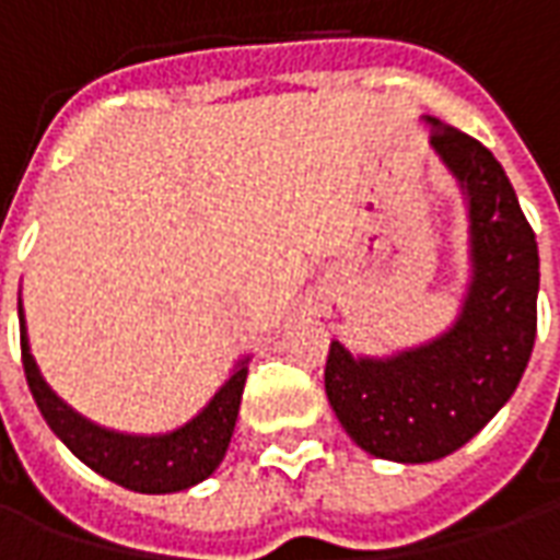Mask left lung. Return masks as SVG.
Here are the masks:
<instances>
[{
	"instance_id": "1",
	"label": "left lung",
	"mask_w": 560,
	"mask_h": 560,
	"mask_svg": "<svg viewBox=\"0 0 560 560\" xmlns=\"http://www.w3.org/2000/svg\"><path fill=\"white\" fill-rule=\"evenodd\" d=\"M432 149L468 203L470 281L456 324L393 357H353L332 341L324 387L365 453L434 462L480 432L516 393L537 336L540 255L516 191L480 140L425 116Z\"/></svg>"
}]
</instances>
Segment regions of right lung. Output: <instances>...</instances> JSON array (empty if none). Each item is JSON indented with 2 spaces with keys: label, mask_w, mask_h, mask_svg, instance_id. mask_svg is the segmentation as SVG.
I'll return each instance as SVG.
<instances>
[{
  "label": "right lung",
  "mask_w": 560,
  "mask_h": 560,
  "mask_svg": "<svg viewBox=\"0 0 560 560\" xmlns=\"http://www.w3.org/2000/svg\"><path fill=\"white\" fill-rule=\"evenodd\" d=\"M18 315L20 351H23V369H26L32 399L38 405V411L44 413L47 425L54 429L56 438L83 465H90L95 474H102L116 486H126L131 492L143 494L183 492V489L203 482L212 470L219 468L221 458L228 453V444H231L240 401H243L248 357L236 363L233 375L221 384L207 408L185 425L164 434H126L95 425L56 396L30 351L26 317H23L20 300Z\"/></svg>",
  "instance_id": "right-lung-1"
}]
</instances>
